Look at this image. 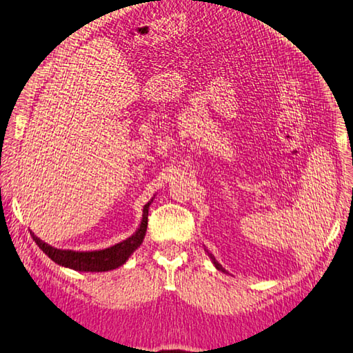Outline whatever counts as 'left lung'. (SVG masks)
<instances>
[{
	"instance_id": "obj_1",
	"label": "left lung",
	"mask_w": 353,
	"mask_h": 353,
	"mask_svg": "<svg viewBox=\"0 0 353 353\" xmlns=\"http://www.w3.org/2000/svg\"><path fill=\"white\" fill-rule=\"evenodd\" d=\"M205 251H206V252H208V255H210V259H211V261H212V265H214V266H216V269H219V271H222V272H226V271H225V268H223L222 265H220V263H219V261L216 260V257H214V255H212V254H211V252H210L208 250H205Z\"/></svg>"
}]
</instances>
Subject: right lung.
Masks as SVG:
<instances>
[{"label":"right lung","mask_w":353,"mask_h":353,"mask_svg":"<svg viewBox=\"0 0 353 353\" xmlns=\"http://www.w3.org/2000/svg\"><path fill=\"white\" fill-rule=\"evenodd\" d=\"M153 199L154 197H151L150 202L143 206L142 219H141L139 226H137V230L125 240H122L119 243H116L110 248H105V250H96V251L58 250V248L48 245L39 237L34 236L32 231L30 234L33 240L37 241V245L41 248V251L46 252V255H48V259H52L54 263L59 266L70 268L73 271H79V272L113 271V269L125 263V261L130 259V255L142 245L145 234H147L148 210H150V205L153 203Z\"/></svg>","instance_id":"1"}]
</instances>
